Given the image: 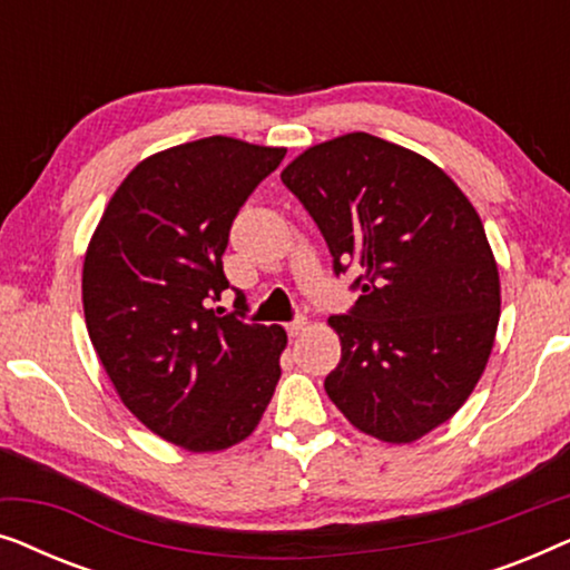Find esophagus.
I'll return each mask as SVG.
<instances>
[{
	"mask_svg": "<svg viewBox=\"0 0 570 570\" xmlns=\"http://www.w3.org/2000/svg\"><path fill=\"white\" fill-rule=\"evenodd\" d=\"M285 330H287V334H291V337H298V334L306 330V318H303V316L293 318L291 324H285Z\"/></svg>",
	"mask_w": 570,
	"mask_h": 570,
	"instance_id": "34e87169",
	"label": "esophagus"
}]
</instances>
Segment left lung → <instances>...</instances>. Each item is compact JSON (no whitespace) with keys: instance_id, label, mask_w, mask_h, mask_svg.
<instances>
[{"instance_id":"8db88e82","label":"left lung","mask_w":570,"mask_h":570,"mask_svg":"<svg viewBox=\"0 0 570 570\" xmlns=\"http://www.w3.org/2000/svg\"><path fill=\"white\" fill-rule=\"evenodd\" d=\"M361 293L330 316L342 357L326 394L357 431L412 443L454 415L493 350L501 279L480 215L423 155L353 131L283 170Z\"/></svg>"}]
</instances>
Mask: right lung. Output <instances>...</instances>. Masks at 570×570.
Instances as JSON below:
<instances>
[{"mask_svg": "<svg viewBox=\"0 0 570 570\" xmlns=\"http://www.w3.org/2000/svg\"><path fill=\"white\" fill-rule=\"evenodd\" d=\"M285 158L283 147L205 137L139 163L108 202L85 254L92 347L121 402L153 433L220 451L259 425L279 381L283 326L213 308L230 225Z\"/></svg>", "mask_w": 570, "mask_h": 570, "instance_id": "right-lung-1", "label": "right lung"}]
</instances>
